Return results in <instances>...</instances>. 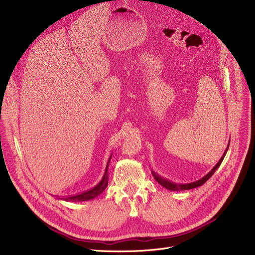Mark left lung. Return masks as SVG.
Wrapping results in <instances>:
<instances>
[{
    "instance_id": "8db88e82",
    "label": "left lung",
    "mask_w": 255,
    "mask_h": 255,
    "mask_svg": "<svg viewBox=\"0 0 255 255\" xmlns=\"http://www.w3.org/2000/svg\"><path fill=\"white\" fill-rule=\"evenodd\" d=\"M229 146H230V142H229V145H227V148H226L225 152L223 153L221 159L218 161V163H217L215 166H214L213 169H212L209 173H207V175H206L204 178L199 179L198 181H195V182H192V183H188V184H177V183L170 182V181H168V180H166V179H164V178H161V177H160L159 175H157V173L154 172V171H152V175H153L154 179H155L160 185L163 186L164 188H166V189H168V190H170V191H182V190H189V189L196 188V187H199V186L204 185V184L214 175V172H215L216 169L220 166V164H221V162H222V160H223V158H224V156H225L227 150H229Z\"/></svg>"
}]
</instances>
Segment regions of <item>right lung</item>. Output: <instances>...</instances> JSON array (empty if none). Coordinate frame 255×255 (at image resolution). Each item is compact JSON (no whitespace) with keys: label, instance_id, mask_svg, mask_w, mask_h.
I'll return each instance as SVG.
<instances>
[{"label":"right lung","instance_id":"right-lung-1","mask_svg":"<svg viewBox=\"0 0 255 255\" xmlns=\"http://www.w3.org/2000/svg\"><path fill=\"white\" fill-rule=\"evenodd\" d=\"M111 158H112V155L109 159V162H107L105 172H104V175H103L101 181L95 187H94V188H92L88 191H85L83 193L75 194L73 196L65 197V198H61V199L66 200V202H86V200L93 199V198H95L96 196H98L99 194H101L107 187V184H109V171H107V169H109V164H110V161H111Z\"/></svg>","mask_w":255,"mask_h":255}]
</instances>
